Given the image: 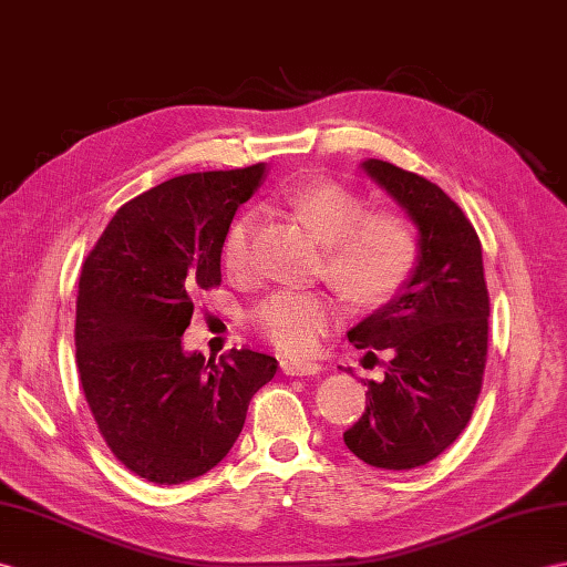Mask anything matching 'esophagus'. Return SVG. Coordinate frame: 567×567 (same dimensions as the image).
<instances>
[{
  "instance_id": "34e87169",
  "label": "esophagus",
  "mask_w": 567,
  "mask_h": 567,
  "mask_svg": "<svg viewBox=\"0 0 567 567\" xmlns=\"http://www.w3.org/2000/svg\"><path fill=\"white\" fill-rule=\"evenodd\" d=\"M280 367L287 377H309L323 370V367L313 360H282Z\"/></svg>"
}]
</instances>
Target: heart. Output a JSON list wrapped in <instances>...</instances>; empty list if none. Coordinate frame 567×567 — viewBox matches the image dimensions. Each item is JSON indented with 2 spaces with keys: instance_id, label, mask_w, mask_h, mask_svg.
<instances>
[{
  "instance_id": "obj_1",
  "label": "heart",
  "mask_w": 567,
  "mask_h": 567,
  "mask_svg": "<svg viewBox=\"0 0 567 567\" xmlns=\"http://www.w3.org/2000/svg\"><path fill=\"white\" fill-rule=\"evenodd\" d=\"M285 205L326 244V278L350 305L374 309L386 305L413 278L420 258V236L401 213L379 209L333 181L305 183L285 193ZM254 213L236 219L221 244L224 266L236 278L254 272ZM333 319L331 299L321 292L280 289L254 311L256 331L287 354L313 350Z\"/></svg>"
}]
</instances>
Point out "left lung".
<instances>
[{
  "instance_id": "obj_1",
  "label": "left lung",
  "mask_w": 567,
  "mask_h": 567,
  "mask_svg": "<svg viewBox=\"0 0 567 567\" xmlns=\"http://www.w3.org/2000/svg\"><path fill=\"white\" fill-rule=\"evenodd\" d=\"M415 224L413 278L348 331L358 350L391 354L381 381H367L362 417L343 440L364 464L417 468L462 434L476 408L488 358V287L476 229L450 195L389 162L360 164Z\"/></svg>"
}]
</instances>
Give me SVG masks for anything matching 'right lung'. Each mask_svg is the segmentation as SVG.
<instances>
[{
	"mask_svg": "<svg viewBox=\"0 0 567 567\" xmlns=\"http://www.w3.org/2000/svg\"><path fill=\"white\" fill-rule=\"evenodd\" d=\"M266 164L171 178L117 209L89 254L76 297V367L105 444L150 483L203 476L229 454L248 403L278 360L231 350L219 362L181 343L193 295L221 282L231 219Z\"/></svg>",
	"mask_w": 567,
	"mask_h": 567,
	"instance_id": "obj_1",
	"label": "right lung"
}]
</instances>
